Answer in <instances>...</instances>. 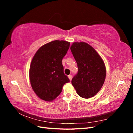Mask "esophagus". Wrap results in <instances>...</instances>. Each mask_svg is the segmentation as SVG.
Wrapping results in <instances>:
<instances>
[{"label": "esophagus", "instance_id": "esophagus-1", "mask_svg": "<svg viewBox=\"0 0 133 133\" xmlns=\"http://www.w3.org/2000/svg\"><path fill=\"white\" fill-rule=\"evenodd\" d=\"M68 78H69L70 80H71L72 78H73V76H72L71 75H68Z\"/></svg>", "mask_w": 133, "mask_h": 133}]
</instances>
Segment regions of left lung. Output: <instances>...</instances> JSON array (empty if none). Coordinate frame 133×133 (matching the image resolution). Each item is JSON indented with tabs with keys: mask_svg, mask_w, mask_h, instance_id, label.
Listing matches in <instances>:
<instances>
[{
	"mask_svg": "<svg viewBox=\"0 0 133 133\" xmlns=\"http://www.w3.org/2000/svg\"><path fill=\"white\" fill-rule=\"evenodd\" d=\"M70 50L78 68V73L71 80L77 94L83 98H90L101 89L106 76L103 59L89 44L73 43Z\"/></svg>",
	"mask_w": 133,
	"mask_h": 133,
	"instance_id": "8db88e82",
	"label": "left lung"
}]
</instances>
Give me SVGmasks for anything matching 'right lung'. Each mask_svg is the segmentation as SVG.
Wrapping results in <instances>:
<instances>
[{
  "label": "right lung",
  "mask_w": 133,
  "mask_h": 133,
  "mask_svg": "<svg viewBox=\"0 0 133 133\" xmlns=\"http://www.w3.org/2000/svg\"><path fill=\"white\" fill-rule=\"evenodd\" d=\"M70 43L54 41L41 46L31 60L29 78L32 88L39 98L53 100L61 93L63 87L70 82L64 73L62 59Z\"/></svg>",
  "instance_id": "right-lung-1"
}]
</instances>
